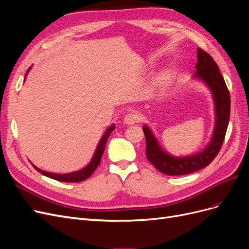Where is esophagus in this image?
Here are the masks:
<instances>
[{
	"label": "esophagus",
	"mask_w": 249,
	"mask_h": 249,
	"mask_svg": "<svg viewBox=\"0 0 249 249\" xmlns=\"http://www.w3.org/2000/svg\"><path fill=\"white\" fill-rule=\"evenodd\" d=\"M139 120H140L139 113L131 112V113H129V114H126L124 116V122L125 124H137Z\"/></svg>",
	"instance_id": "1"
}]
</instances>
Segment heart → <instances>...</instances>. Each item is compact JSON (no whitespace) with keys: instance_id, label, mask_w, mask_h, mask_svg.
Returning <instances> with one entry per match:
<instances>
[{"instance_id":"obj_1","label":"heart","mask_w":249,"mask_h":249,"mask_svg":"<svg viewBox=\"0 0 249 249\" xmlns=\"http://www.w3.org/2000/svg\"><path fill=\"white\" fill-rule=\"evenodd\" d=\"M167 81H168V76L166 73H162L161 76L157 79L156 81V88L158 90H161L163 89L165 86L167 84Z\"/></svg>"}]
</instances>
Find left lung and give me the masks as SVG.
<instances>
[{"label": "left lung", "instance_id": "left-lung-1", "mask_svg": "<svg viewBox=\"0 0 249 249\" xmlns=\"http://www.w3.org/2000/svg\"><path fill=\"white\" fill-rule=\"evenodd\" d=\"M196 72L194 77L206 83L213 94L215 104V127L209 145L192 156L173 157L158 143L153 132L147 125H143L146 140V157L154 166L167 176H184L197 171L212 162L222 146L228 130L231 113V97L219 67L207 52L197 49Z\"/></svg>", "mask_w": 249, "mask_h": 249}]
</instances>
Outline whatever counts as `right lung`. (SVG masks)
<instances>
[{"mask_svg": "<svg viewBox=\"0 0 249 249\" xmlns=\"http://www.w3.org/2000/svg\"><path fill=\"white\" fill-rule=\"evenodd\" d=\"M29 71V70H28ZM27 71V72H28ZM115 129V125L113 124L111 125L109 129L105 132L104 136L102 137V139L100 140L99 142V145H97L96 149H95V153L92 157L91 161H90V163L87 165V166L85 168H83L79 171H74V172H71V173H64V175H57V173H52V172H47V171H43L41 169H38L36 166L33 167L37 170L39 171L41 175L46 176L48 178H54L56 180H59V182H67V183H79V182H82V180H85L86 178H88L89 177H91L92 173L94 172V170L96 169V167L99 166L100 163H101V160H102V156L104 154V150H105V146H106V143H107V140L110 136V134L112 133V131Z\"/></svg>", "mask_w": 249, "mask_h": 249, "instance_id": "add662e5", "label": "right lung"}]
</instances>
